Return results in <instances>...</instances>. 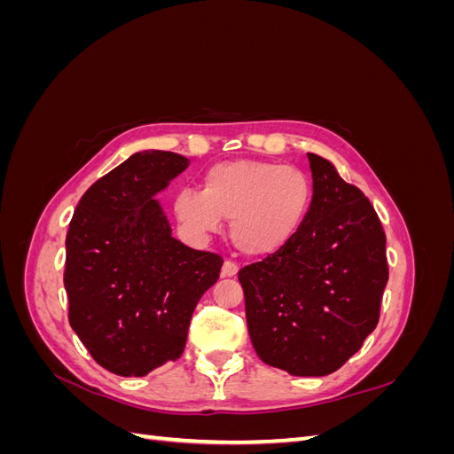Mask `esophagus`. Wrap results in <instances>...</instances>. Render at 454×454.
<instances>
[{
  "instance_id": "34e87169",
  "label": "esophagus",
  "mask_w": 454,
  "mask_h": 454,
  "mask_svg": "<svg viewBox=\"0 0 454 454\" xmlns=\"http://www.w3.org/2000/svg\"><path fill=\"white\" fill-rule=\"evenodd\" d=\"M237 272H239V265L235 263V261L227 259L225 263H223V267H222V274H223V277H235Z\"/></svg>"
}]
</instances>
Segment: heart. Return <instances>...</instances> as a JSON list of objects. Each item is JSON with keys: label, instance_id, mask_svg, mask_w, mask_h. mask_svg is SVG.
<instances>
[{"label": "heart", "instance_id": "b5f03b06", "mask_svg": "<svg viewBox=\"0 0 454 454\" xmlns=\"http://www.w3.org/2000/svg\"><path fill=\"white\" fill-rule=\"evenodd\" d=\"M305 172L278 162L225 160L204 172L202 191L182 189L174 214L191 235L208 239L231 222V240L246 255H270L290 244L312 204Z\"/></svg>", "mask_w": 454, "mask_h": 454}]
</instances>
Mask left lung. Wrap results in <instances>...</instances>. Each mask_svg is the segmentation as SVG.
Wrapping results in <instances>:
<instances>
[{"mask_svg":"<svg viewBox=\"0 0 454 454\" xmlns=\"http://www.w3.org/2000/svg\"><path fill=\"white\" fill-rule=\"evenodd\" d=\"M312 204L294 240L239 270L252 345L267 365L322 377L358 352L388 282L387 235L373 204L309 153Z\"/></svg>","mask_w":454,"mask_h":454,"instance_id":"obj_1","label":"left lung"}]
</instances>
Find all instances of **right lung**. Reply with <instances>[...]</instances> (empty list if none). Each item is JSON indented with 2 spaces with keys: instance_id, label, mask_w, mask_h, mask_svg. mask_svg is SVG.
Here are the masks:
<instances>
[{
  "instance_id": "obj_1",
  "label": "right lung",
  "mask_w": 454,
  "mask_h": 454,
  "mask_svg": "<svg viewBox=\"0 0 454 454\" xmlns=\"http://www.w3.org/2000/svg\"><path fill=\"white\" fill-rule=\"evenodd\" d=\"M187 167L170 151L134 153L87 189L67 229V320L92 358L121 377L180 358L191 316L223 265L176 240L153 199Z\"/></svg>"
}]
</instances>
